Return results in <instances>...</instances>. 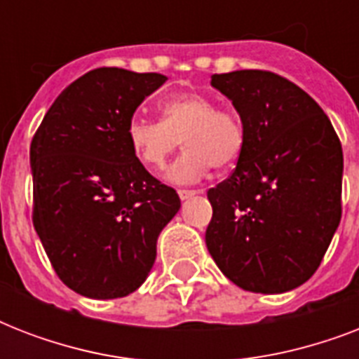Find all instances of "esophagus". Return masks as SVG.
I'll return each instance as SVG.
<instances>
[{"instance_id": "esophagus-1", "label": "esophagus", "mask_w": 359, "mask_h": 359, "mask_svg": "<svg viewBox=\"0 0 359 359\" xmlns=\"http://www.w3.org/2000/svg\"><path fill=\"white\" fill-rule=\"evenodd\" d=\"M196 194H199L197 190H184V188H180L179 190V197L184 201V199H190V197H194Z\"/></svg>"}]
</instances>
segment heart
Instances as JSON below:
<instances>
[{
  "mask_svg": "<svg viewBox=\"0 0 359 359\" xmlns=\"http://www.w3.org/2000/svg\"><path fill=\"white\" fill-rule=\"evenodd\" d=\"M160 114L162 121L132 119L126 135L132 152L147 169H162L182 141L184 154L168 169L173 182H194L210 168H233L244 152L245 130L240 115L218 108L207 95H177L160 106Z\"/></svg>",
  "mask_w": 359,
  "mask_h": 359,
  "instance_id": "1",
  "label": "heart"
}]
</instances>
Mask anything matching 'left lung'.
<instances>
[{"label": "left lung", "instance_id": "left-lung-1", "mask_svg": "<svg viewBox=\"0 0 359 359\" xmlns=\"http://www.w3.org/2000/svg\"><path fill=\"white\" fill-rule=\"evenodd\" d=\"M238 111L242 156L207 191V248L240 289L278 294L317 272L341 222L343 149L323 108L270 70L214 74Z\"/></svg>", "mask_w": 359, "mask_h": 359}]
</instances>
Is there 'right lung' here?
I'll return each mask as SVG.
<instances>
[{"instance_id": "right-lung-1", "label": "right lung", "mask_w": 359, "mask_h": 359, "mask_svg": "<svg viewBox=\"0 0 359 359\" xmlns=\"http://www.w3.org/2000/svg\"><path fill=\"white\" fill-rule=\"evenodd\" d=\"M165 76L102 67L65 89L29 147L33 225L57 278L87 298L134 292L179 212L171 186L130 149L126 128Z\"/></svg>"}]
</instances>
